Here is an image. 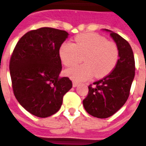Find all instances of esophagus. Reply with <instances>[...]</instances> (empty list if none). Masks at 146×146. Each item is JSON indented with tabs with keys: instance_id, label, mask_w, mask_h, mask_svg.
I'll list each match as a JSON object with an SVG mask.
<instances>
[{
	"instance_id": "1",
	"label": "esophagus",
	"mask_w": 146,
	"mask_h": 146,
	"mask_svg": "<svg viewBox=\"0 0 146 146\" xmlns=\"http://www.w3.org/2000/svg\"><path fill=\"white\" fill-rule=\"evenodd\" d=\"M78 86V83L76 82V81H74L73 80V88H76V87H77Z\"/></svg>"
}]
</instances>
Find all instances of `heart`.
I'll return each mask as SVG.
<instances>
[{"label":"heart","mask_w":146,"mask_h":146,"mask_svg":"<svg viewBox=\"0 0 146 146\" xmlns=\"http://www.w3.org/2000/svg\"><path fill=\"white\" fill-rule=\"evenodd\" d=\"M84 65L67 69L65 73L73 80L84 81L95 75L102 77L111 73L119 59V51L114 43L95 33L80 34L74 38V44L63 42L59 48V56L66 66H72L80 61Z\"/></svg>","instance_id":"obj_1"}]
</instances>
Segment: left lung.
<instances>
[{"instance_id": "left-lung-1", "label": "left lung", "mask_w": 146, "mask_h": 146, "mask_svg": "<svg viewBox=\"0 0 146 146\" xmlns=\"http://www.w3.org/2000/svg\"><path fill=\"white\" fill-rule=\"evenodd\" d=\"M103 30L109 32L116 43L119 59L108 76L88 86V96L83 101L90 115L101 119L113 116L125 104L135 73V58L128 42L111 30Z\"/></svg>"}]
</instances>
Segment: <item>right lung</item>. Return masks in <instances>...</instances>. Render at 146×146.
Returning <instances> with one entry per match:
<instances>
[{"label": "right lung", "mask_w": 146, "mask_h": 146, "mask_svg": "<svg viewBox=\"0 0 146 146\" xmlns=\"http://www.w3.org/2000/svg\"><path fill=\"white\" fill-rule=\"evenodd\" d=\"M68 36L65 30L42 27L22 36L13 51L9 69L14 95L37 117L57 113L64 95L73 87L70 78H59V48Z\"/></svg>", "instance_id": "1"}]
</instances>
